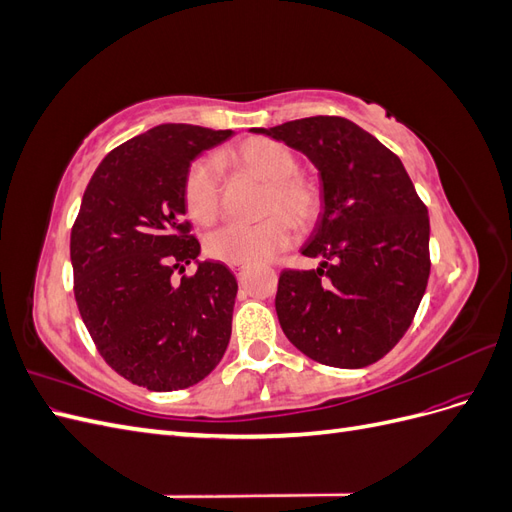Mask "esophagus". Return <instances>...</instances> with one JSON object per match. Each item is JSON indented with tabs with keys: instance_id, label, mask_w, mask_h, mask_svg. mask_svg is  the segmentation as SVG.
<instances>
[{
	"instance_id": "obj_1",
	"label": "esophagus",
	"mask_w": 512,
	"mask_h": 512,
	"mask_svg": "<svg viewBox=\"0 0 512 512\" xmlns=\"http://www.w3.org/2000/svg\"><path fill=\"white\" fill-rule=\"evenodd\" d=\"M245 269H247V265H232V271H235V273H237V277H243Z\"/></svg>"
}]
</instances>
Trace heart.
Wrapping results in <instances>:
<instances>
[{"label": "heart", "mask_w": 512, "mask_h": 512, "mask_svg": "<svg viewBox=\"0 0 512 512\" xmlns=\"http://www.w3.org/2000/svg\"><path fill=\"white\" fill-rule=\"evenodd\" d=\"M228 160L269 183L267 220L258 224L230 222L213 230L205 241L211 258L228 265H252L265 262L286 250L294 239V223L309 224L320 209V194L312 181L299 177V160L294 153L271 138H250L228 153ZM222 183L218 164L200 158L190 164L183 177V205L198 224H211L220 215ZM286 210V214L281 211Z\"/></svg>", "instance_id": "obj_1"}]
</instances>
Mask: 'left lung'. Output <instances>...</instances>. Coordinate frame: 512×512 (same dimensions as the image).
<instances>
[{"mask_svg": "<svg viewBox=\"0 0 512 512\" xmlns=\"http://www.w3.org/2000/svg\"><path fill=\"white\" fill-rule=\"evenodd\" d=\"M318 168L322 213L301 254L318 269L282 271L275 312L294 348L322 365L359 369L412 324L429 280V215L404 164L344 117L252 128Z\"/></svg>", "mask_w": 512, "mask_h": 512, "instance_id": "left-lung-1", "label": "left lung"}]
</instances>
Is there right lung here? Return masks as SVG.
<instances>
[{
	"label": "right lung",
	"mask_w": 512,
	"mask_h": 512,
	"mask_svg": "<svg viewBox=\"0 0 512 512\" xmlns=\"http://www.w3.org/2000/svg\"><path fill=\"white\" fill-rule=\"evenodd\" d=\"M235 134L162 123L100 162L72 226L70 260L81 318L104 361L149 391L207 378L232 331L237 280L222 262L198 260L183 222V177L200 153ZM194 261L197 273L172 282Z\"/></svg>",
	"instance_id": "add662e5"
}]
</instances>
